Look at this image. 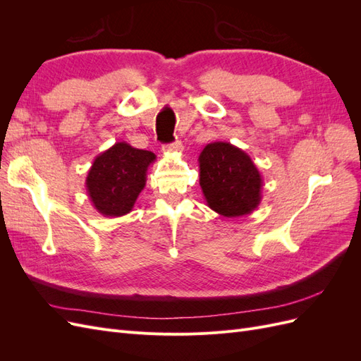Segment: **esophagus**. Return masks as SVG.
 I'll list each match as a JSON object with an SVG mask.
<instances>
[{"label": "esophagus", "mask_w": 361, "mask_h": 361, "mask_svg": "<svg viewBox=\"0 0 361 361\" xmlns=\"http://www.w3.org/2000/svg\"><path fill=\"white\" fill-rule=\"evenodd\" d=\"M182 149H183V147H182V143H180L179 140H176V141H174V143H171V145H166V146L162 147V150L167 152V154H180Z\"/></svg>", "instance_id": "obj_1"}]
</instances>
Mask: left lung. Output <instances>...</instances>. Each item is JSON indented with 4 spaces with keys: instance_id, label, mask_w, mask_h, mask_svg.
I'll return each mask as SVG.
<instances>
[{
    "instance_id": "obj_1",
    "label": "left lung",
    "mask_w": 361,
    "mask_h": 361,
    "mask_svg": "<svg viewBox=\"0 0 361 361\" xmlns=\"http://www.w3.org/2000/svg\"><path fill=\"white\" fill-rule=\"evenodd\" d=\"M199 170L204 200L212 211L236 218L257 209L264 180L243 149L227 141L206 145L199 157Z\"/></svg>"
}]
</instances>
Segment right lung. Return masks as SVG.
I'll return each mask as SVG.
<instances>
[{
  "label": "right lung",
  "mask_w": 361,
  "mask_h": 361,
  "mask_svg": "<svg viewBox=\"0 0 361 361\" xmlns=\"http://www.w3.org/2000/svg\"><path fill=\"white\" fill-rule=\"evenodd\" d=\"M157 159L149 150L118 141L97 155L85 178V190L94 209L104 216H122L133 211L145 190L147 169Z\"/></svg>",
  "instance_id": "1"
}]
</instances>
